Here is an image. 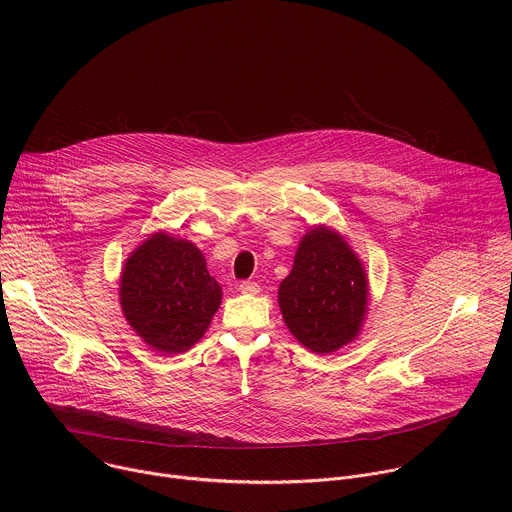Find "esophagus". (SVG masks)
Here are the masks:
<instances>
[{
    "mask_svg": "<svg viewBox=\"0 0 512 512\" xmlns=\"http://www.w3.org/2000/svg\"><path fill=\"white\" fill-rule=\"evenodd\" d=\"M239 289L243 291V294H259V289H261V285H259L257 281H241Z\"/></svg>",
    "mask_w": 512,
    "mask_h": 512,
    "instance_id": "1",
    "label": "esophagus"
}]
</instances>
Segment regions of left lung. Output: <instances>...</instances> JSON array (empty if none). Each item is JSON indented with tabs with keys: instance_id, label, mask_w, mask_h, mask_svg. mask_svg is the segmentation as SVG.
Here are the masks:
<instances>
[{
	"instance_id": "obj_1",
	"label": "left lung",
	"mask_w": 512,
	"mask_h": 512,
	"mask_svg": "<svg viewBox=\"0 0 512 512\" xmlns=\"http://www.w3.org/2000/svg\"><path fill=\"white\" fill-rule=\"evenodd\" d=\"M277 302L285 326L306 348L336 352L360 332L369 304L367 273L342 235L314 227L279 283Z\"/></svg>"
}]
</instances>
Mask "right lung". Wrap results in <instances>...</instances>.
Wrapping results in <instances>:
<instances>
[{"mask_svg": "<svg viewBox=\"0 0 512 512\" xmlns=\"http://www.w3.org/2000/svg\"><path fill=\"white\" fill-rule=\"evenodd\" d=\"M221 298L223 289L210 277L200 249L162 231L129 255L119 283L125 320L160 354L194 346Z\"/></svg>", "mask_w": 512, "mask_h": 512, "instance_id": "obj_1", "label": "right lung"}]
</instances>
